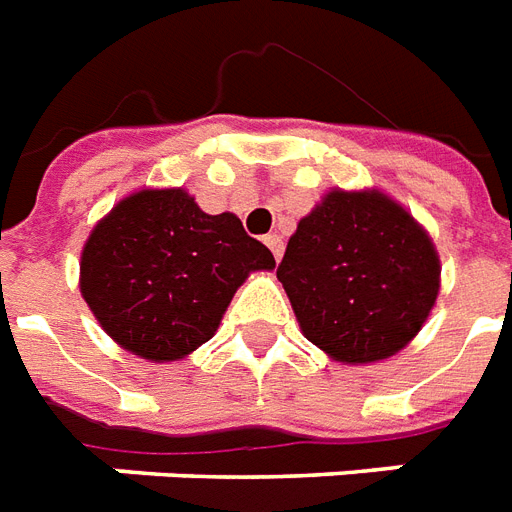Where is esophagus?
I'll return each mask as SVG.
<instances>
[{
    "mask_svg": "<svg viewBox=\"0 0 512 512\" xmlns=\"http://www.w3.org/2000/svg\"><path fill=\"white\" fill-rule=\"evenodd\" d=\"M265 244H268V249H271L276 260H282V255H284L282 236H276V233H271V236H265Z\"/></svg>",
    "mask_w": 512,
    "mask_h": 512,
    "instance_id": "esophagus-1",
    "label": "esophagus"
}]
</instances>
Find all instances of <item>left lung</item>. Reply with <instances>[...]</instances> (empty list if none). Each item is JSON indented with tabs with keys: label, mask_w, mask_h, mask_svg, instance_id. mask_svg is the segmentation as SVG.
Here are the masks:
<instances>
[{
	"label": "left lung",
	"mask_w": 512,
	"mask_h": 512,
	"mask_svg": "<svg viewBox=\"0 0 512 512\" xmlns=\"http://www.w3.org/2000/svg\"><path fill=\"white\" fill-rule=\"evenodd\" d=\"M308 341L343 365L395 357L440 292V255L421 222L378 187L327 190L276 268Z\"/></svg>",
	"instance_id": "1"
}]
</instances>
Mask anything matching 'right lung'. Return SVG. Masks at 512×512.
I'll list each match as a JSON object with an SVG mask.
<instances>
[{
    "label": "right lung",
    "instance_id": "1",
    "mask_svg": "<svg viewBox=\"0 0 512 512\" xmlns=\"http://www.w3.org/2000/svg\"><path fill=\"white\" fill-rule=\"evenodd\" d=\"M271 249L236 214H206L185 187H142L93 225L80 292L104 333L147 362H177L217 333Z\"/></svg>",
    "mask_w": 512,
    "mask_h": 512
}]
</instances>
